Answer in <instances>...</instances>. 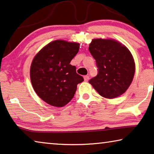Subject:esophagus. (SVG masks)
Returning a JSON list of instances; mask_svg holds the SVG:
<instances>
[{
  "label": "esophagus",
  "mask_w": 154,
  "mask_h": 154,
  "mask_svg": "<svg viewBox=\"0 0 154 154\" xmlns=\"http://www.w3.org/2000/svg\"><path fill=\"white\" fill-rule=\"evenodd\" d=\"M89 79H90V77L88 76V75H85L84 76V81L85 82H88L89 81Z\"/></svg>",
  "instance_id": "34e87169"
}]
</instances>
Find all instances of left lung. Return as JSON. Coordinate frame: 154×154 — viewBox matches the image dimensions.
<instances>
[{"instance_id": "8db88e82", "label": "left lung", "mask_w": 154, "mask_h": 154, "mask_svg": "<svg viewBox=\"0 0 154 154\" xmlns=\"http://www.w3.org/2000/svg\"><path fill=\"white\" fill-rule=\"evenodd\" d=\"M89 51L96 60L99 73L89 81L101 97L115 99L128 90L134 77L135 64L131 51L113 39H93Z\"/></svg>"}]
</instances>
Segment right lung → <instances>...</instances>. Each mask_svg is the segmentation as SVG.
<instances>
[{"label":"right lung","instance_id":"add662e5","mask_svg":"<svg viewBox=\"0 0 154 154\" xmlns=\"http://www.w3.org/2000/svg\"><path fill=\"white\" fill-rule=\"evenodd\" d=\"M80 44L57 39L35 55L30 65L32 88L39 98L54 107H63L74 97L77 85L84 81L70 62Z\"/></svg>","mask_w":154,"mask_h":154}]
</instances>
